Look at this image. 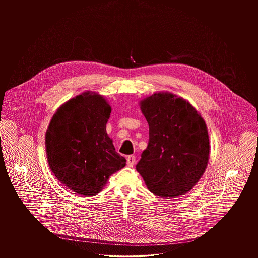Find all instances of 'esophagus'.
Segmentation results:
<instances>
[{
	"label": "esophagus",
	"instance_id": "34e87169",
	"mask_svg": "<svg viewBox=\"0 0 258 258\" xmlns=\"http://www.w3.org/2000/svg\"><path fill=\"white\" fill-rule=\"evenodd\" d=\"M135 163V156H133V155H131V156H128L127 158H126V164H127V166H130V167H133L134 166V164Z\"/></svg>",
	"mask_w": 258,
	"mask_h": 258
}]
</instances>
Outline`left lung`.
I'll return each mask as SVG.
<instances>
[{
    "label": "left lung",
    "mask_w": 258,
    "mask_h": 258,
    "mask_svg": "<svg viewBox=\"0 0 258 258\" xmlns=\"http://www.w3.org/2000/svg\"><path fill=\"white\" fill-rule=\"evenodd\" d=\"M141 110L149 124V142L136 170L156 196L185 195L208 163L209 135L204 120L187 101L166 93L142 100Z\"/></svg>",
    "instance_id": "8db88e82"
}]
</instances>
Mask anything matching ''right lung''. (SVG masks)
<instances>
[{
  "label": "right lung",
  "instance_id": "right-lung-1",
  "mask_svg": "<svg viewBox=\"0 0 258 258\" xmlns=\"http://www.w3.org/2000/svg\"><path fill=\"white\" fill-rule=\"evenodd\" d=\"M110 113L101 96L85 93L64 103L50 122L45 135L50 168L78 195H97L125 165L106 134Z\"/></svg>",
  "mask_w": 258,
  "mask_h": 258
}]
</instances>
